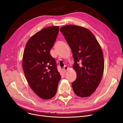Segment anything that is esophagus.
<instances>
[{"label":"esophagus","mask_w":123,"mask_h":123,"mask_svg":"<svg viewBox=\"0 0 123 123\" xmlns=\"http://www.w3.org/2000/svg\"><path fill=\"white\" fill-rule=\"evenodd\" d=\"M68 69V67L67 66H64V68H63V71L64 72H66V71Z\"/></svg>","instance_id":"obj_1"}]
</instances>
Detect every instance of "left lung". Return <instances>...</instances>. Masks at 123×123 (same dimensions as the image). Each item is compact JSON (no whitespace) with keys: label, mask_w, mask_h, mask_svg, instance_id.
Masks as SVG:
<instances>
[{"label":"left lung","mask_w":123,"mask_h":123,"mask_svg":"<svg viewBox=\"0 0 123 123\" xmlns=\"http://www.w3.org/2000/svg\"><path fill=\"white\" fill-rule=\"evenodd\" d=\"M60 30L71 49L75 62L73 68L77 77L72 83L73 91L80 97H87L96 91L104 73V60L100 45L94 34L85 27L67 25Z\"/></svg>","instance_id":"8db88e82"}]
</instances>
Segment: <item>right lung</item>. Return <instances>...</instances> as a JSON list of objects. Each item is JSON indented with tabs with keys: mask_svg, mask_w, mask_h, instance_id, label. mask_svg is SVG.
I'll list each match as a JSON object with an SVG mask.
<instances>
[{
	"mask_svg": "<svg viewBox=\"0 0 123 123\" xmlns=\"http://www.w3.org/2000/svg\"><path fill=\"white\" fill-rule=\"evenodd\" d=\"M59 28L50 26L37 32L28 40L23 52L22 67L28 85L44 100L55 95L61 78L55 60L50 53Z\"/></svg>",
	"mask_w": 123,
	"mask_h": 123,
	"instance_id": "1",
	"label": "right lung"
}]
</instances>
